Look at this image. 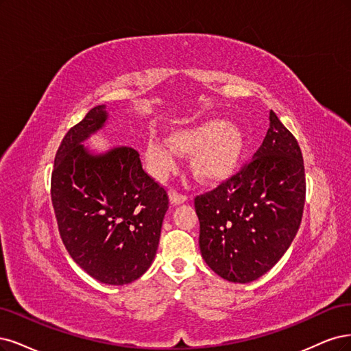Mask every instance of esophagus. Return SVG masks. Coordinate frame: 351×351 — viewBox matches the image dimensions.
I'll list each match as a JSON object with an SVG mask.
<instances>
[{"instance_id": "34e87169", "label": "esophagus", "mask_w": 351, "mask_h": 351, "mask_svg": "<svg viewBox=\"0 0 351 351\" xmlns=\"http://www.w3.org/2000/svg\"><path fill=\"white\" fill-rule=\"evenodd\" d=\"M169 198H171V202L173 206H180L184 204V202L188 201V197L186 195H182V194H178V192L175 189H172L171 192H169Z\"/></svg>"}]
</instances>
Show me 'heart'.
Returning <instances> with one entry per match:
<instances>
[{
	"mask_svg": "<svg viewBox=\"0 0 351 351\" xmlns=\"http://www.w3.org/2000/svg\"><path fill=\"white\" fill-rule=\"evenodd\" d=\"M245 149L241 127L221 119H208L171 132L169 141L152 135L145 145V163L152 175L163 179L173 172L180 156H192L191 169L204 184H217L237 169Z\"/></svg>",
	"mask_w": 351,
	"mask_h": 351,
	"instance_id": "heart-1",
	"label": "heart"
}]
</instances>
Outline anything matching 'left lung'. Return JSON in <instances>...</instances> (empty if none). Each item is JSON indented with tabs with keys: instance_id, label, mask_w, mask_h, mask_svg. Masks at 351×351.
<instances>
[{
	"instance_id": "1",
	"label": "left lung",
	"mask_w": 351,
	"mask_h": 351,
	"mask_svg": "<svg viewBox=\"0 0 351 351\" xmlns=\"http://www.w3.org/2000/svg\"><path fill=\"white\" fill-rule=\"evenodd\" d=\"M304 167L300 147L273 110L252 162L195 198L199 250L207 265L232 282H251L289 250L302 221Z\"/></svg>"
}]
</instances>
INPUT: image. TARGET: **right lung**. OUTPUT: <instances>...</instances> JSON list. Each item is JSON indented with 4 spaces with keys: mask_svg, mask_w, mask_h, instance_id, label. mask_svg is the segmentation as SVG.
<instances>
[{
    "mask_svg": "<svg viewBox=\"0 0 351 351\" xmlns=\"http://www.w3.org/2000/svg\"><path fill=\"white\" fill-rule=\"evenodd\" d=\"M108 119L106 105H99L66 132L55 156L51 197L74 261L95 280L123 286L150 268L169 198L132 147L97 153L84 145Z\"/></svg>",
    "mask_w": 351,
    "mask_h": 351,
    "instance_id": "obj_1",
    "label": "right lung"
}]
</instances>
